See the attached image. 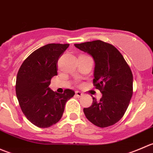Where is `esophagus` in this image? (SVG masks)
<instances>
[{
	"mask_svg": "<svg viewBox=\"0 0 153 153\" xmlns=\"http://www.w3.org/2000/svg\"><path fill=\"white\" fill-rule=\"evenodd\" d=\"M82 95H83V93L81 92H80V91H75V96L79 98V97L82 96Z\"/></svg>",
	"mask_w": 153,
	"mask_h": 153,
	"instance_id": "1",
	"label": "esophagus"
}]
</instances>
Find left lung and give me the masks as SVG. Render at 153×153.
Masks as SVG:
<instances>
[{"label":"left lung","mask_w":153,"mask_h":153,"mask_svg":"<svg viewBox=\"0 0 153 153\" xmlns=\"http://www.w3.org/2000/svg\"><path fill=\"white\" fill-rule=\"evenodd\" d=\"M95 61L93 85L102 97L92 98L89 107L84 108L86 118L94 125L104 128L121 120L133 93L132 71L121 52L113 45L100 40L75 44Z\"/></svg>","instance_id":"obj_1"}]
</instances>
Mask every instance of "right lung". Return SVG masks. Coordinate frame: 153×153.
Returning a JSON list of instances; mask_svg holds the SVG:
<instances>
[{
  "mask_svg": "<svg viewBox=\"0 0 153 153\" xmlns=\"http://www.w3.org/2000/svg\"><path fill=\"white\" fill-rule=\"evenodd\" d=\"M69 44H49L34 51L18 70L15 84L21 110L32 124L47 128L60 121L67 101L74 96L72 89L57 93L49 89L57 75V63Z\"/></svg>",
  "mask_w": 153,
  "mask_h": 153,
  "instance_id": "1",
  "label": "right lung"
}]
</instances>
